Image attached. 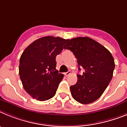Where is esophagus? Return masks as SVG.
I'll return each mask as SVG.
<instances>
[{
	"instance_id": "1",
	"label": "esophagus",
	"mask_w": 127,
	"mask_h": 127,
	"mask_svg": "<svg viewBox=\"0 0 127 127\" xmlns=\"http://www.w3.org/2000/svg\"><path fill=\"white\" fill-rule=\"evenodd\" d=\"M70 73H71V71H67V72L65 73L64 74H65V75H66V76H68V75H70Z\"/></svg>"
}]
</instances>
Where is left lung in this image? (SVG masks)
<instances>
[{"label":"left lung","mask_w":127,"mask_h":127,"mask_svg":"<svg viewBox=\"0 0 127 127\" xmlns=\"http://www.w3.org/2000/svg\"><path fill=\"white\" fill-rule=\"evenodd\" d=\"M64 49L70 50L77 63L84 69L83 75H77V82L70 86L72 97L82 104L99 98L111 82L115 64L112 54L106 48L89 37L70 39Z\"/></svg>","instance_id":"left-lung-1"}]
</instances>
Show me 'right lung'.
<instances>
[{
    "instance_id": "1",
    "label": "right lung",
    "mask_w": 127,
    "mask_h": 127,
    "mask_svg": "<svg viewBox=\"0 0 127 127\" xmlns=\"http://www.w3.org/2000/svg\"><path fill=\"white\" fill-rule=\"evenodd\" d=\"M68 39L45 36L29 45L20 59L19 75L24 90L33 98L45 101L56 95L63 74L56 70L57 55Z\"/></svg>"
}]
</instances>
